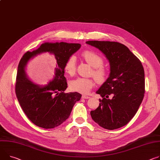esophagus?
Instances as JSON below:
<instances>
[{
    "mask_svg": "<svg viewBox=\"0 0 160 160\" xmlns=\"http://www.w3.org/2000/svg\"><path fill=\"white\" fill-rule=\"evenodd\" d=\"M82 98L83 99H89V98H90V97H89V96H87V95H82Z\"/></svg>",
    "mask_w": 160,
    "mask_h": 160,
    "instance_id": "obj_1",
    "label": "esophagus"
}]
</instances>
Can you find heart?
Here are the masks:
<instances>
[{"mask_svg":"<svg viewBox=\"0 0 160 160\" xmlns=\"http://www.w3.org/2000/svg\"><path fill=\"white\" fill-rule=\"evenodd\" d=\"M83 59L92 67L91 75H93L98 83H103L108 78V71L103 66V59L97 53L91 50H85L82 53ZM77 69V61L75 55H71L64 64V70L69 75H73ZM95 85L92 78H77L69 82L71 91L82 94L88 93Z\"/></svg>","mask_w":160,"mask_h":160,"instance_id":"obj_1","label":"heart"}]
</instances>
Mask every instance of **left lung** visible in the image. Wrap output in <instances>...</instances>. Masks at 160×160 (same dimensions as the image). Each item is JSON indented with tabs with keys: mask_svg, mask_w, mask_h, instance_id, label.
Wrapping results in <instances>:
<instances>
[{
	"mask_svg": "<svg viewBox=\"0 0 160 160\" xmlns=\"http://www.w3.org/2000/svg\"><path fill=\"white\" fill-rule=\"evenodd\" d=\"M102 52L110 65L107 81L96 92L99 107L91 112L92 119L102 128L113 130L127 124L134 117L145 93L142 62L127 47L118 42L88 41Z\"/></svg>",
	"mask_w": 160,
	"mask_h": 160,
	"instance_id": "1",
	"label": "left lung"
}]
</instances>
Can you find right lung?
Listing matches in <instances>:
<instances>
[{"instance_id": "1", "label": "right lung", "mask_w": 160, "mask_h": 160, "mask_svg": "<svg viewBox=\"0 0 160 160\" xmlns=\"http://www.w3.org/2000/svg\"><path fill=\"white\" fill-rule=\"evenodd\" d=\"M81 47L79 43L45 42L32 52H27L19 62L15 84L18 102L28 118L37 126L50 129L64 122L69 117L82 95L77 92L64 93L68 87L64 77V64L68 57ZM55 55L56 65L53 81L45 86H39L28 80L24 68L31 58L43 52Z\"/></svg>"}]
</instances>
